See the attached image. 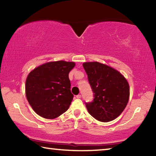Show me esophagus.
<instances>
[{
  "label": "esophagus",
  "instance_id": "obj_1",
  "mask_svg": "<svg viewBox=\"0 0 156 156\" xmlns=\"http://www.w3.org/2000/svg\"><path fill=\"white\" fill-rule=\"evenodd\" d=\"M76 98H77L78 99L80 98H81V95H80V94H78V95H77V96H76Z\"/></svg>",
  "mask_w": 156,
  "mask_h": 156
}]
</instances>
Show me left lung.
<instances>
[{"label": "left lung", "mask_w": 156, "mask_h": 156, "mask_svg": "<svg viewBox=\"0 0 156 156\" xmlns=\"http://www.w3.org/2000/svg\"><path fill=\"white\" fill-rule=\"evenodd\" d=\"M94 98L85 102L88 112L100 122H109L119 116L128 103L129 85L117 70L98 62H84Z\"/></svg>", "instance_id": "1"}]
</instances>
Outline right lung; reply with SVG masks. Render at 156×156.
I'll list each match as a JSON object with an SVG mask.
<instances>
[{"label":"right lung","instance_id":"right-lung-1","mask_svg":"<svg viewBox=\"0 0 156 156\" xmlns=\"http://www.w3.org/2000/svg\"><path fill=\"white\" fill-rule=\"evenodd\" d=\"M74 67L73 62L60 60L44 63L29 73L26 97L37 114L54 119L69 109L73 98L69 73Z\"/></svg>","mask_w":156,"mask_h":156}]
</instances>
